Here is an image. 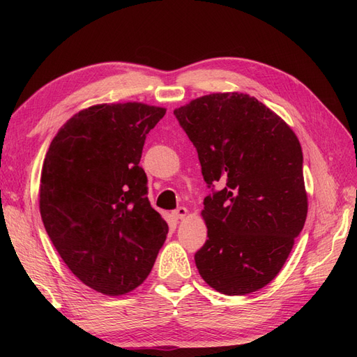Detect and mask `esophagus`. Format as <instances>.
<instances>
[{
	"instance_id": "1",
	"label": "esophagus",
	"mask_w": 357,
	"mask_h": 357,
	"mask_svg": "<svg viewBox=\"0 0 357 357\" xmlns=\"http://www.w3.org/2000/svg\"><path fill=\"white\" fill-rule=\"evenodd\" d=\"M186 214H188V208H185V207H178L177 210L172 211V218H174L176 220H178V219H183V218H185Z\"/></svg>"
}]
</instances>
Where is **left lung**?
<instances>
[{
	"label": "left lung",
	"mask_w": 357,
	"mask_h": 357,
	"mask_svg": "<svg viewBox=\"0 0 357 357\" xmlns=\"http://www.w3.org/2000/svg\"><path fill=\"white\" fill-rule=\"evenodd\" d=\"M174 116L211 189L202 210L208 240L195 253L201 277L225 295L262 289L283 268L307 219L295 132L255 96L236 92L201 96Z\"/></svg>",
	"instance_id": "1"
}]
</instances>
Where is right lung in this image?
Instances as JSON below:
<instances>
[{"label": "right lung", "instance_id": "right-lung-1", "mask_svg": "<svg viewBox=\"0 0 357 357\" xmlns=\"http://www.w3.org/2000/svg\"><path fill=\"white\" fill-rule=\"evenodd\" d=\"M164 114L139 102L89 107L59 129L43 164L49 238L71 273L104 295L142 284L167 238L139 167L146 137Z\"/></svg>", "mask_w": 357, "mask_h": 357}]
</instances>
